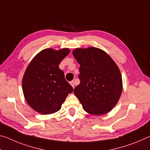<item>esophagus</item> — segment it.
Listing matches in <instances>:
<instances>
[{
    "label": "esophagus",
    "instance_id": "obj_1",
    "mask_svg": "<svg viewBox=\"0 0 150 150\" xmlns=\"http://www.w3.org/2000/svg\"><path fill=\"white\" fill-rule=\"evenodd\" d=\"M70 84L71 85V86H72L73 88L75 87V81H71V82H70Z\"/></svg>",
    "mask_w": 150,
    "mask_h": 150
}]
</instances>
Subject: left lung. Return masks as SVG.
I'll use <instances>...</instances> for the list:
<instances>
[{
  "instance_id": "8db88e82",
  "label": "left lung",
  "mask_w": 150,
  "mask_h": 150,
  "mask_svg": "<svg viewBox=\"0 0 150 150\" xmlns=\"http://www.w3.org/2000/svg\"><path fill=\"white\" fill-rule=\"evenodd\" d=\"M73 54L80 65V83L74 93L84 110L96 115L109 112L117 104L122 91V79L117 65L105 52L95 47L76 49Z\"/></svg>"
}]
</instances>
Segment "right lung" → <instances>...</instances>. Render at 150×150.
<instances>
[{"mask_svg":"<svg viewBox=\"0 0 150 150\" xmlns=\"http://www.w3.org/2000/svg\"><path fill=\"white\" fill-rule=\"evenodd\" d=\"M69 53L68 49H46L28 65L23 79V91L28 105L37 112L43 115L57 112L73 91L59 67Z\"/></svg>","mask_w":150,"mask_h":150,"instance_id":"obj_1","label":"right lung"}]
</instances>
